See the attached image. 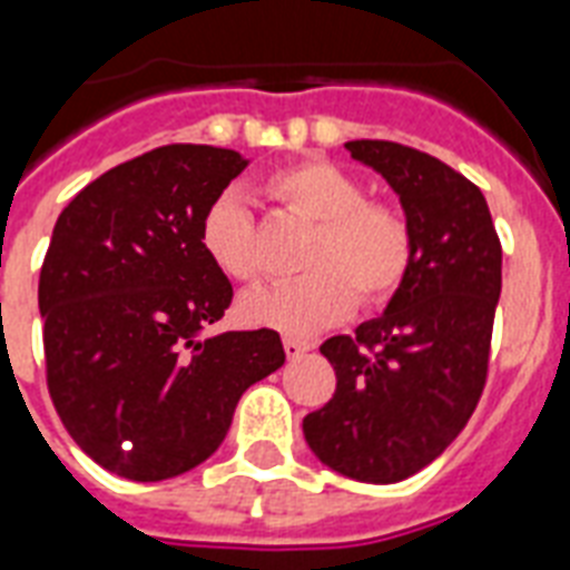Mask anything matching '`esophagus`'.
I'll return each mask as SVG.
<instances>
[{"label":"esophagus","instance_id":"obj_1","mask_svg":"<svg viewBox=\"0 0 570 570\" xmlns=\"http://www.w3.org/2000/svg\"><path fill=\"white\" fill-rule=\"evenodd\" d=\"M311 348H313V343H307V340H295V337L284 340L286 357H302V355H307Z\"/></svg>","mask_w":570,"mask_h":570}]
</instances>
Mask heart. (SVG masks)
Here are the masks:
<instances>
[{
    "label": "heart",
    "instance_id": "b5f03b06",
    "mask_svg": "<svg viewBox=\"0 0 570 570\" xmlns=\"http://www.w3.org/2000/svg\"><path fill=\"white\" fill-rule=\"evenodd\" d=\"M268 191L316 222V230L302 250L304 275L242 295L245 325L316 334L348 316L355 298L361 307H379L405 284L414 259L411 222L396 204L370 200L355 174L325 159H304L272 174ZM200 248L230 281L259 275L257 222L239 189L209 200L200 215Z\"/></svg>",
    "mask_w": 570,
    "mask_h": 570
}]
</instances>
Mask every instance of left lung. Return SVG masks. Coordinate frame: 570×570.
<instances>
[{
  "label": "left lung",
  "mask_w": 570,
  "mask_h": 570,
  "mask_svg": "<svg viewBox=\"0 0 570 570\" xmlns=\"http://www.w3.org/2000/svg\"><path fill=\"white\" fill-rule=\"evenodd\" d=\"M346 150L399 195L414 259L379 320L320 346L337 390L304 416V441L343 476L390 485L432 464L482 396L503 248L485 195L441 159L370 138Z\"/></svg>",
  "instance_id": "1"
}]
</instances>
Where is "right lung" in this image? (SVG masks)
<instances>
[{
  "label": "right lung",
  "instance_id": "1",
  "mask_svg": "<svg viewBox=\"0 0 570 570\" xmlns=\"http://www.w3.org/2000/svg\"><path fill=\"white\" fill-rule=\"evenodd\" d=\"M245 168L236 150L165 145L58 215L38 284L49 396L109 473L159 482L197 468L242 393L284 366L277 331L204 337L233 286L200 248V215Z\"/></svg>",
  "mask_w": 570,
  "mask_h": 570
}]
</instances>
